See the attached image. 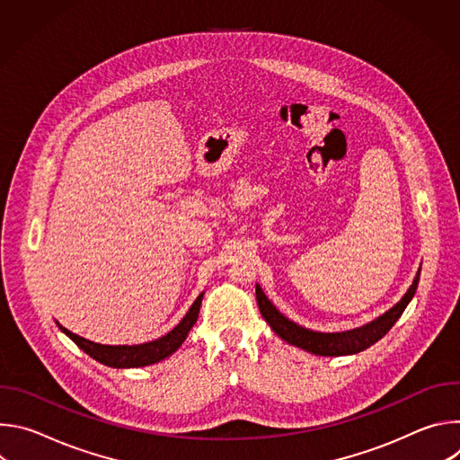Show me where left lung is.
<instances>
[{"instance_id":"obj_1","label":"left lung","mask_w":460,"mask_h":460,"mask_svg":"<svg viewBox=\"0 0 460 460\" xmlns=\"http://www.w3.org/2000/svg\"><path fill=\"white\" fill-rule=\"evenodd\" d=\"M419 279H420V268L413 279V284L410 286L406 295L395 305L389 307L385 313H382L380 316H376L375 320H371L360 327H353V330L337 332V333L313 332V330H307V327L289 320L286 314H282L277 309V305L266 296V293L261 291V288L258 284H256V302H258V309H260L261 316H264V320L270 323L271 330L288 344L300 348L307 353L318 355V357L355 355V353L367 349L375 342H378L391 330V327L395 325V322L401 318V314L404 313V309L415 296Z\"/></svg>"}]
</instances>
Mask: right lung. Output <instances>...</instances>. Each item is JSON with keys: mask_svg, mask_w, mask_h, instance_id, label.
I'll return each mask as SVG.
<instances>
[{"mask_svg": "<svg viewBox=\"0 0 460 460\" xmlns=\"http://www.w3.org/2000/svg\"><path fill=\"white\" fill-rule=\"evenodd\" d=\"M202 298H204V291L196 296V300L192 302V305L189 307V311L185 313V316L180 320L178 325H174L172 330L151 342H144V344H135V346H107V344H98L93 341H87L73 332H69L67 327H63L58 320V327L67 335L80 349H84L89 357H93L94 360H98L100 364H105L109 367H116V369H127V367H144V366H151L156 364L167 357H171L187 339L189 332L192 330V325L199 320V313H200V305H202Z\"/></svg>", "mask_w": 460, "mask_h": 460, "instance_id": "right-lung-1", "label": "right lung"}]
</instances>
